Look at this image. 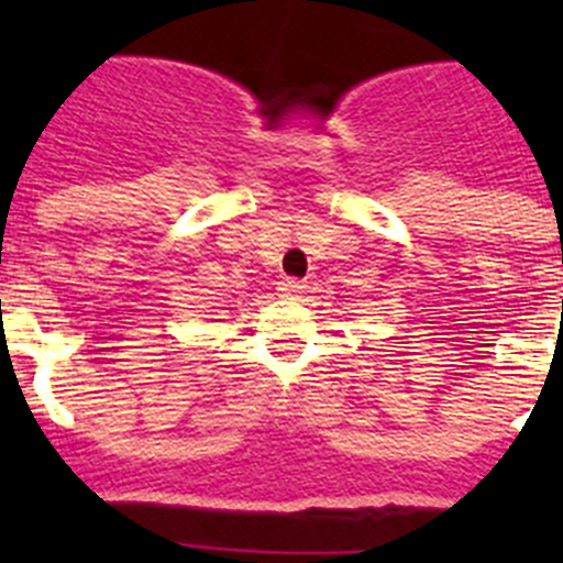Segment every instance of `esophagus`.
Wrapping results in <instances>:
<instances>
[{"label": "esophagus", "mask_w": 563, "mask_h": 563, "mask_svg": "<svg viewBox=\"0 0 563 563\" xmlns=\"http://www.w3.org/2000/svg\"><path fill=\"white\" fill-rule=\"evenodd\" d=\"M305 291V283L302 280H294V277H286V280H280V294L283 297H299V294Z\"/></svg>", "instance_id": "obj_1"}]
</instances>
